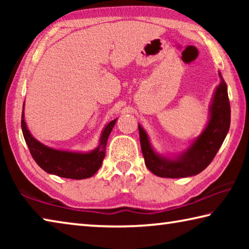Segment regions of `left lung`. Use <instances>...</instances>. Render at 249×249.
Wrapping results in <instances>:
<instances>
[{
  "mask_svg": "<svg viewBox=\"0 0 249 249\" xmlns=\"http://www.w3.org/2000/svg\"><path fill=\"white\" fill-rule=\"evenodd\" d=\"M220 77L221 83L214 93L208 126L190 148L178 159L170 160L156 154L151 148L145 130L138 125L145 163L154 175L162 178H184L200 174L212 162L229 133L231 124V105L227 86L221 73Z\"/></svg>",
  "mask_w": 249,
  "mask_h": 249,
  "instance_id": "8db88e82",
  "label": "left lung"
}]
</instances>
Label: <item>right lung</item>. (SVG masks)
Segmentation results:
<instances>
[{
  "label": "right lung",
  "instance_id": "right-lung-1",
  "mask_svg": "<svg viewBox=\"0 0 249 249\" xmlns=\"http://www.w3.org/2000/svg\"><path fill=\"white\" fill-rule=\"evenodd\" d=\"M115 122L116 120L111 121L104 128L98 148L88 154L70 153V151L49 148L36 141L26 127V123L24 121V108L22 112L23 135L34 160L41 169L48 174L68 179L90 178L99 170L105 157L107 137L113 126L115 125Z\"/></svg>",
  "mask_w": 249,
  "mask_h": 249
}]
</instances>
